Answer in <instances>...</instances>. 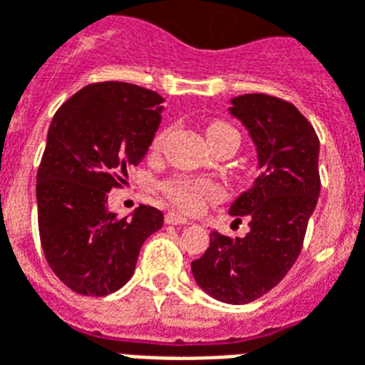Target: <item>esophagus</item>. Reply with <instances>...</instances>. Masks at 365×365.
Wrapping results in <instances>:
<instances>
[{"label": "esophagus", "instance_id": "1", "mask_svg": "<svg viewBox=\"0 0 365 365\" xmlns=\"http://www.w3.org/2000/svg\"><path fill=\"white\" fill-rule=\"evenodd\" d=\"M166 224H174V226H185V224H190V220L182 215H178V212H168L166 215Z\"/></svg>", "mask_w": 365, "mask_h": 365}]
</instances>
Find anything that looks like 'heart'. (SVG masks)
Instances as JSON below:
<instances>
[{"mask_svg": "<svg viewBox=\"0 0 365 365\" xmlns=\"http://www.w3.org/2000/svg\"><path fill=\"white\" fill-rule=\"evenodd\" d=\"M164 133H160L155 139L153 147L158 148L162 145ZM207 141L210 147H217L220 143H234L237 147L240 143V133L236 128H232L226 121H212L207 125ZM164 193L174 201L180 209L183 210H197L203 205L205 199H212V197L220 195L217 183L205 182V180H191V178H174L170 182L164 183Z\"/></svg>", "mask_w": 365, "mask_h": 365, "instance_id": "b5f03b06", "label": "heart"}]
</instances>
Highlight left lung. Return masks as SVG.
Listing matches in <instances>:
<instances>
[{"mask_svg": "<svg viewBox=\"0 0 365 365\" xmlns=\"http://www.w3.org/2000/svg\"><path fill=\"white\" fill-rule=\"evenodd\" d=\"M257 150L259 178L230 205L250 232L232 240L210 232L191 263L201 290L224 304H250L284 279L298 259L319 199V139L298 108L269 94H244L228 108Z\"/></svg>", "mask_w": 365, "mask_h": 365, "instance_id": "8db88e82", "label": "left lung"}]
</instances>
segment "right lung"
<instances>
[{
    "mask_svg": "<svg viewBox=\"0 0 365 365\" xmlns=\"http://www.w3.org/2000/svg\"><path fill=\"white\" fill-rule=\"evenodd\" d=\"M155 91L120 81L94 83L53 115L36 175L46 261L83 296H106L131 277L141 245L164 215L141 205L131 217L108 210V193L147 155L162 120Z\"/></svg>",
    "mask_w": 365,
    "mask_h": 365,
    "instance_id": "right-lung-1",
    "label": "right lung"
}]
</instances>
